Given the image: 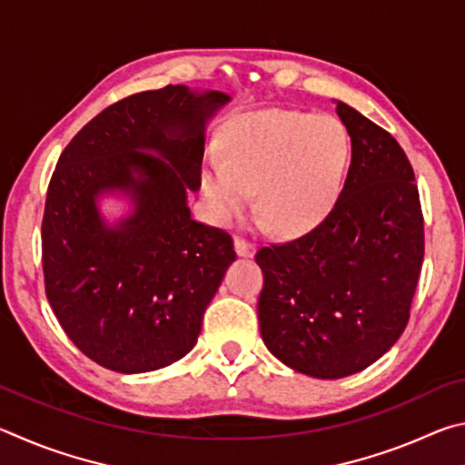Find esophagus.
Returning <instances> with one entry per match:
<instances>
[{"label":"esophagus","instance_id":"1","mask_svg":"<svg viewBox=\"0 0 465 465\" xmlns=\"http://www.w3.org/2000/svg\"><path fill=\"white\" fill-rule=\"evenodd\" d=\"M233 250H235V254H238L240 258H252V256H254V252H256L254 243H250V242L242 240V238H235L233 240Z\"/></svg>","mask_w":465,"mask_h":465}]
</instances>
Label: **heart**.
<instances>
[{
  "instance_id": "b5f03b06",
  "label": "heart",
  "mask_w": 465,
  "mask_h": 465,
  "mask_svg": "<svg viewBox=\"0 0 465 465\" xmlns=\"http://www.w3.org/2000/svg\"><path fill=\"white\" fill-rule=\"evenodd\" d=\"M349 162L351 135L334 116L248 114L227 131L225 157H209L203 193L217 222L230 223L246 213L254 188L258 213L272 230L303 233L332 211Z\"/></svg>"
}]
</instances>
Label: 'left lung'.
<instances>
[{"mask_svg":"<svg viewBox=\"0 0 465 465\" xmlns=\"http://www.w3.org/2000/svg\"><path fill=\"white\" fill-rule=\"evenodd\" d=\"M334 104L351 135V166L334 209L316 230L256 254L266 349L318 380L363 371L396 344L424 256L419 191L404 149L359 110Z\"/></svg>","mask_w":465,"mask_h":465,"instance_id":"obj_1","label":"left lung"}]
</instances>
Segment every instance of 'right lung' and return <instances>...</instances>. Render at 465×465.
I'll list each match as a JSON object with an SVG mask.
<instances>
[{"instance_id": "right-lung-1", "label": "right lung", "mask_w": 465, "mask_h": 465, "mask_svg": "<svg viewBox=\"0 0 465 465\" xmlns=\"http://www.w3.org/2000/svg\"><path fill=\"white\" fill-rule=\"evenodd\" d=\"M232 102L184 84L102 110L61 153L46 193L49 303L77 349L119 373L155 371L193 351L235 261L223 230L196 222L204 133ZM120 203L106 212V202Z\"/></svg>"}]
</instances>
